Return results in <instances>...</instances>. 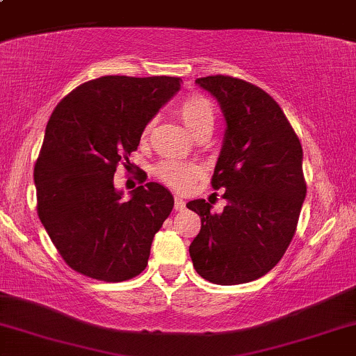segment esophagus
<instances>
[{"mask_svg": "<svg viewBox=\"0 0 356 356\" xmlns=\"http://www.w3.org/2000/svg\"><path fill=\"white\" fill-rule=\"evenodd\" d=\"M174 209L175 211L186 209V202H184V199L179 197V195H175V199H174Z\"/></svg>", "mask_w": 356, "mask_h": 356, "instance_id": "1", "label": "esophagus"}]
</instances>
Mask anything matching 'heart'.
<instances>
[{
    "label": "heart",
    "instance_id": "b5f03b06",
    "mask_svg": "<svg viewBox=\"0 0 356 356\" xmlns=\"http://www.w3.org/2000/svg\"><path fill=\"white\" fill-rule=\"evenodd\" d=\"M177 112L179 117L182 118V122L192 134L197 132V130L204 125H212V120H214V112H212L211 104L204 99V97L199 95L189 97V99L184 100L182 104L179 105ZM145 132H149V127H147ZM155 174H157L165 184L175 187V189H186V187L197 177L199 169L192 164L165 161L157 165Z\"/></svg>",
    "mask_w": 356,
    "mask_h": 356
}]
</instances>
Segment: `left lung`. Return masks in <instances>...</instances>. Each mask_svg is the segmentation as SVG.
<instances>
[{
  "label": "left lung",
  "instance_id": "1",
  "mask_svg": "<svg viewBox=\"0 0 356 356\" xmlns=\"http://www.w3.org/2000/svg\"><path fill=\"white\" fill-rule=\"evenodd\" d=\"M195 83L218 100L226 122L212 175L226 207L214 214L204 199L187 202L202 222L189 254L209 283H249L280 263L295 236L306 197L303 149L264 90L224 75Z\"/></svg>",
  "mask_w": 356,
  "mask_h": 356
}]
</instances>
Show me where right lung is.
Masks as SVG:
<instances>
[{"mask_svg":"<svg viewBox=\"0 0 356 356\" xmlns=\"http://www.w3.org/2000/svg\"><path fill=\"white\" fill-rule=\"evenodd\" d=\"M181 81L100 76L53 110L35 165L38 216L65 263L81 275L120 283L145 269L174 197L162 184L147 182L124 201L113 174Z\"/></svg>","mask_w":356,"mask_h":356,"instance_id":"add662e5","label":"right lung"}]
</instances>
